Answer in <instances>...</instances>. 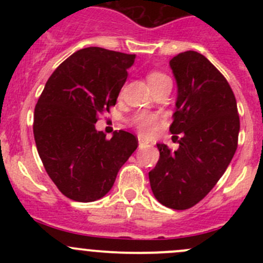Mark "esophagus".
I'll use <instances>...</instances> for the list:
<instances>
[{
    "label": "esophagus",
    "instance_id": "obj_1",
    "mask_svg": "<svg viewBox=\"0 0 263 263\" xmlns=\"http://www.w3.org/2000/svg\"><path fill=\"white\" fill-rule=\"evenodd\" d=\"M146 146H148L147 140H145L144 137H139V147L140 148H145Z\"/></svg>",
    "mask_w": 263,
    "mask_h": 263
}]
</instances>
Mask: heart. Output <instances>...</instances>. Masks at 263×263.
Segmentation results:
<instances>
[{"instance_id": "obj_1", "label": "heart", "mask_w": 263, "mask_h": 263, "mask_svg": "<svg viewBox=\"0 0 263 263\" xmlns=\"http://www.w3.org/2000/svg\"><path fill=\"white\" fill-rule=\"evenodd\" d=\"M168 80H169L168 76L159 72V71H151V72H148L147 75V82L151 87L158 86V85L163 84V82ZM135 122H136V126L137 128L140 129V132L144 135H147L150 134V132L154 129V127H155L156 122H158V116L148 115V113H141V115L136 117Z\"/></svg>"}]
</instances>
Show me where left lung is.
<instances>
[{"instance_id":"obj_1","label":"left lung","mask_w":263,"mask_h":263,"mask_svg":"<svg viewBox=\"0 0 263 263\" xmlns=\"http://www.w3.org/2000/svg\"><path fill=\"white\" fill-rule=\"evenodd\" d=\"M177 82L176 112L169 131L179 147L156 144L160 153L148 172L161 205L185 210L200 202L221 178L234 156L239 135L237 100L224 76L195 50L169 62Z\"/></svg>"}]
</instances>
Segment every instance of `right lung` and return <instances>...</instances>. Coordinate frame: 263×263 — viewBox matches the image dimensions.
Wrapping results in <instances>:
<instances>
[{
  "label": "right lung",
  "instance_id": "obj_1",
  "mask_svg": "<svg viewBox=\"0 0 263 263\" xmlns=\"http://www.w3.org/2000/svg\"><path fill=\"white\" fill-rule=\"evenodd\" d=\"M136 54L89 47L50 75L34 109V139L49 178L73 201L92 202L113 187L139 141L126 131L105 139L98 115L116 104Z\"/></svg>",
  "mask_w": 263,
  "mask_h": 263
}]
</instances>
